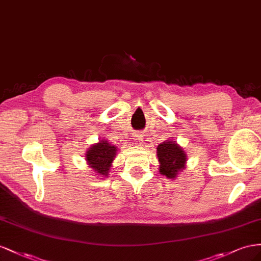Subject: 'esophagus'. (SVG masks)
I'll list each match as a JSON object with an SVG mask.
<instances>
[{"label": "esophagus", "mask_w": 261, "mask_h": 261, "mask_svg": "<svg viewBox=\"0 0 261 261\" xmlns=\"http://www.w3.org/2000/svg\"><path fill=\"white\" fill-rule=\"evenodd\" d=\"M133 140H135L136 145L143 144V138H142V136H141V133H135V135H133Z\"/></svg>", "instance_id": "obj_1"}]
</instances>
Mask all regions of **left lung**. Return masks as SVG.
Masks as SVG:
<instances>
[{
  "label": "left lung",
  "instance_id": "8db88e82",
  "mask_svg": "<svg viewBox=\"0 0 261 261\" xmlns=\"http://www.w3.org/2000/svg\"><path fill=\"white\" fill-rule=\"evenodd\" d=\"M160 173L169 179H174L177 174L185 168L187 155L175 141L166 140L158 146Z\"/></svg>",
  "mask_w": 261,
  "mask_h": 261
}]
</instances>
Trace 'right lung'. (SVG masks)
<instances>
[{
  "label": "right lung",
  "instance_id": "obj_1",
  "mask_svg": "<svg viewBox=\"0 0 261 261\" xmlns=\"http://www.w3.org/2000/svg\"><path fill=\"white\" fill-rule=\"evenodd\" d=\"M116 153V146L110 144L107 140H101L88 148L85 159L89 167L93 168L97 175L107 176Z\"/></svg>",
  "mask_w": 261,
  "mask_h": 261
}]
</instances>
